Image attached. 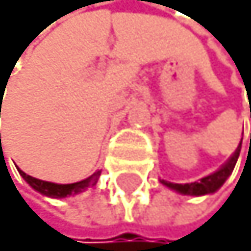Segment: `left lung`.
Wrapping results in <instances>:
<instances>
[{
    "label": "left lung",
    "mask_w": 251,
    "mask_h": 251,
    "mask_svg": "<svg viewBox=\"0 0 251 251\" xmlns=\"http://www.w3.org/2000/svg\"><path fill=\"white\" fill-rule=\"evenodd\" d=\"M251 113V112H250ZM251 141V139H250ZM240 148H242V141L239 144V148L234 152V155L229 159L224 167H221L217 172L208 175V177L201 178L200 181H195V183H172V181H164L162 183L169 188H172L175 191H178L181 195H193V196H200V195H208V193H214V191L219 188V186L224 183L227 180V177L232 174V170L235 167V162L239 159V154H240Z\"/></svg>",
    "instance_id": "obj_1"
}]
</instances>
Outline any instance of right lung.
<instances>
[{"mask_svg": "<svg viewBox=\"0 0 251 251\" xmlns=\"http://www.w3.org/2000/svg\"><path fill=\"white\" fill-rule=\"evenodd\" d=\"M0 117H1V108H0ZM0 146H1V134H0ZM19 174L22 175L27 183H29L32 188L40 191L42 195L45 196H51V198H65V196H70V195H76L79 191H82L84 188H89V186L96 185L97 183V178L100 172H96L94 175H91L89 178L82 180V181H77V183H70V185H58V183H51V181H43V180H38L27 175L25 172L19 170Z\"/></svg>", "mask_w": 251, "mask_h": 251, "instance_id": "add662e5", "label": "right lung"}]
</instances>
